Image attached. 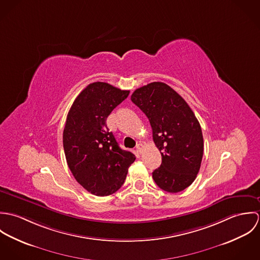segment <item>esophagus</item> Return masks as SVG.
Listing matches in <instances>:
<instances>
[{
    "instance_id": "1",
    "label": "esophagus",
    "mask_w": 260,
    "mask_h": 260,
    "mask_svg": "<svg viewBox=\"0 0 260 260\" xmlns=\"http://www.w3.org/2000/svg\"><path fill=\"white\" fill-rule=\"evenodd\" d=\"M136 151L138 154H141L143 152V145L142 144H138L136 147Z\"/></svg>"
}]
</instances>
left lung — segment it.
<instances>
[{
	"instance_id": "1",
	"label": "left lung",
	"mask_w": 260,
	"mask_h": 260,
	"mask_svg": "<svg viewBox=\"0 0 260 260\" xmlns=\"http://www.w3.org/2000/svg\"><path fill=\"white\" fill-rule=\"evenodd\" d=\"M132 102L147 116L162 163L152 177L162 190L177 193L195 180L203 156L200 124L185 100L170 86L153 82L136 89Z\"/></svg>"
}]
</instances>
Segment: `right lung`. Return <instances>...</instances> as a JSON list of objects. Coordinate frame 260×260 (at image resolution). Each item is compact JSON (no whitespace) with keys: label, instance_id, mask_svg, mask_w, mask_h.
Returning a JSON list of instances; mask_svg holds the SVG:
<instances>
[{"label":"right lung","instance_id":"right-lung-1","mask_svg":"<svg viewBox=\"0 0 260 260\" xmlns=\"http://www.w3.org/2000/svg\"><path fill=\"white\" fill-rule=\"evenodd\" d=\"M130 91L108 83L89 84L68 113L63 146L68 166L79 184L97 196H107L123 185L133 153L119 147L106 119Z\"/></svg>","mask_w":260,"mask_h":260}]
</instances>
